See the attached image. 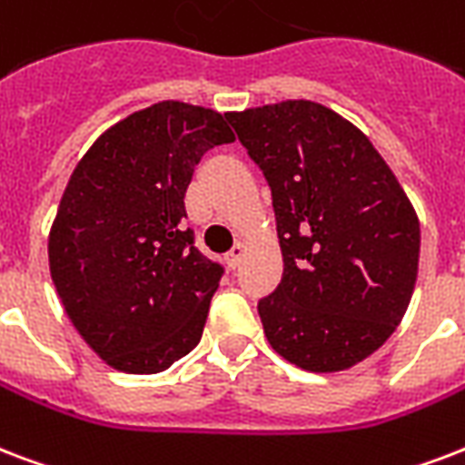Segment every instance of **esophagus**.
Instances as JSON below:
<instances>
[{
  "mask_svg": "<svg viewBox=\"0 0 465 465\" xmlns=\"http://www.w3.org/2000/svg\"><path fill=\"white\" fill-rule=\"evenodd\" d=\"M243 253H246V243H241L239 241V243H236V246L229 251V253H226V265H229V268H239Z\"/></svg>",
  "mask_w": 465,
  "mask_h": 465,
  "instance_id": "34e87169",
  "label": "esophagus"
}]
</instances>
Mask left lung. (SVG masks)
I'll return each mask as SVG.
<instances>
[{"label": "left lung", "mask_w": 465, "mask_h": 465, "mask_svg": "<svg viewBox=\"0 0 465 465\" xmlns=\"http://www.w3.org/2000/svg\"><path fill=\"white\" fill-rule=\"evenodd\" d=\"M226 119L271 185L282 280L258 302L275 353L312 373L356 366L412 300L420 219L368 136L334 109L288 99Z\"/></svg>", "instance_id": "obj_1"}]
</instances>
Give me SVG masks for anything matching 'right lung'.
<instances>
[{
    "label": "right lung",
    "mask_w": 465,
    "mask_h": 465,
    "mask_svg": "<svg viewBox=\"0 0 465 465\" xmlns=\"http://www.w3.org/2000/svg\"><path fill=\"white\" fill-rule=\"evenodd\" d=\"M224 114L185 102L134 112L90 146L48 233L53 285L106 366L161 373L200 343L224 268L194 248L185 193Z\"/></svg>",
    "instance_id": "add662e5"
}]
</instances>
